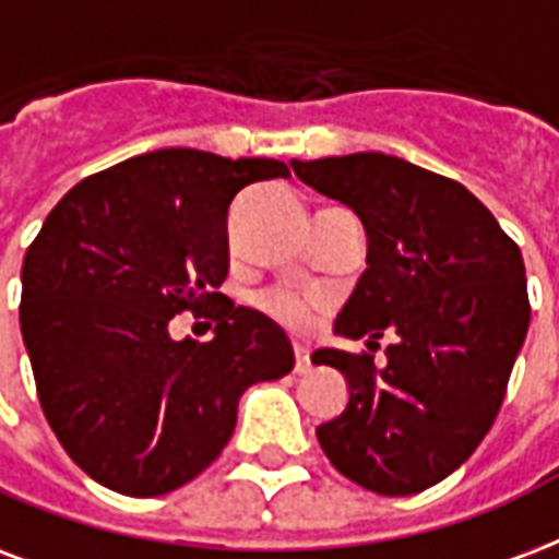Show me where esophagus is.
I'll return each mask as SVG.
<instances>
[{
	"label": "esophagus",
	"instance_id": "obj_1",
	"mask_svg": "<svg viewBox=\"0 0 559 559\" xmlns=\"http://www.w3.org/2000/svg\"><path fill=\"white\" fill-rule=\"evenodd\" d=\"M296 372L298 374L310 372V355L305 352V348H298V346H296Z\"/></svg>",
	"mask_w": 559,
	"mask_h": 559
}]
</instances>
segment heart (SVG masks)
<instances>
[{"instance_id":"1","label":"heart","mask_w":559,"mask_h":559,"mask_svg":"<svg viewBox=\"0 0 559 559\" xmlns=\"http://www.w3.org/2000/svg\"><path fill=\"white\" fill-rule=\"evenodd\" d=\"M261 308L270 313L275 322H281L289 331L296 334H305L313 319H317V305L313 301H305V298L289 296V293H266L261 298Z\"/></svg>"}]
</instances>
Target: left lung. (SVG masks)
<instances>
[{
    "instance_id": "8db88e82",
    "label": "left lung",
    "mask_w": 559,
    "mask_h": 559,
    "mask_svg": "<svg viewBox=\"0 0 559 559\" xmlns=\"http://www.w3.org/2000/svg\"><path fill=\"white\" fill-rule=\"evenodd\" d=\"M296 176L366 228V272L334 322L348 340L386 331V364L319 348L346 374L348 404L319 425L325 457L378 496L440 484L487 437L531 325L525 263L496 216L445 176L357 152L293 160Z\"/></svg>"
}]
</instances>
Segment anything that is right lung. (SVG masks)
I'll return each instance as SVG.
<instances>
[{
  "instance_id": "1",
  "label": "right lung",
  "mask_w": 559,
  "mask_h": 559,
  "mask_svg": "<svg viewBox=\"0 0 559 559\" xmlns=\"http://www.w3.org/2000/svg\"><path fill=\"white\" fill-rule=\"evenodd\" d=\"M287 176L272 157L157 148L79 181L46 216L20 328L46 421L96 484L134 498L185 487L228 445L251 383L293 369L287 334L216 293L234 195ZM213 300L211 344L168 336L176 312Z\"/></svg>"
}]
</instances>
